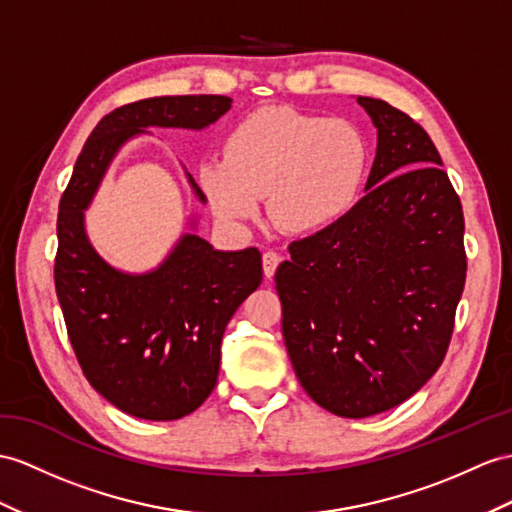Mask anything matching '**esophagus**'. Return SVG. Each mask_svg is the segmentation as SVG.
Instances as JSON below:
<instances>
[{
  "label": "esophagus",
  "instance_id": "34e87169",
  "mask_svg": "<svg viewBox=\"0 0 512 512\" xmlns=\"http://www.w3.org/2000/svg\"><path fill=\"white\" fill-rule=\"evenodd\" d=\"M280 260H282V256L278 252H273V249H267V252L263 254V269H265L267 278H271L273 273H276Z\"/></svg>",
  "mask_w": 512,
  "mask_h": 512
}]
</instances>
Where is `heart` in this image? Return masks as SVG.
<instances>
[{"label": "heart", "mask_w": 512, "mask_h": 512, "mask_svg": "<svg viewBox=\"0 0 512 512\" xmlns=\"http://www.w3.org/2000/svg\"><path fill=\"white\" fill-rule=\"evenodd\" d=\"M223 158L197 167V186L213 215L243 228L267 195L273 226L313 236L339 223L363 189L369 147L352 121L291 106H265L223 136Z\"/></svg>", "instance_id": "1"}]
</instances>
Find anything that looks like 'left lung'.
Returning a JSON list of instances; mask_svg holds the SVG:
<instances>
[{
    "mask_svg": "<svg viewBox=\"0 0 512 512\" xmlns=\"http://www.w3.org/2000/svg\"><path fill=\"white\" fill-rule=\"evenodd\" d=\"M378 128L365 197L293 241L276 271L282 336L304 391L363 419L406 402L441 367L465 289V217L419 123L358 97Z\"/></svg>",
    "mask_w": 512,
    "mask_h": 512,
    "instance_id": "left-lung-1",
    "label": "left lung"
}]
</instances>
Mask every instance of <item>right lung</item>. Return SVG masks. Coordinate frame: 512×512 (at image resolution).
<instances>
[{
    "instance_id": "add662e5",
    "label": "right lung",
    "mask_w": 512,
    "mask_h": 512,
    "mask_svg": "<svg viewBox=\"0 0 512 512\" xmlns=\"http://www.w3.org/2000/svg\"><path fill=\"white\" fill-rule=\"evenodd\" d=\"M230 106L223 95H176L112 110L84 143L60 199L54 282L69 341L93 389L132 417L173 421L204 404L217 384L223 332L263 282V260L256 247L219 252L186 232L154 271L123 273L95 252L84 210L132 136L154 126L204 130Z\"/></svg>"
}]
</instances>
